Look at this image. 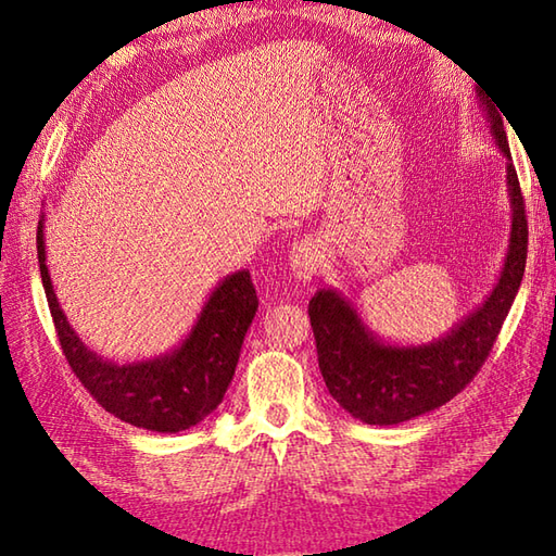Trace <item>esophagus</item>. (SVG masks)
Segmentation results:
<instances>
[{
  "label": "esophagus",
  "instance_id": "esophagus-1",
  "mask_svg": "<svg viewBox=\"0 0 556 556\" xmlns=\"http://www.w3.org/2000/svg\"><path fill=\"white\" fill-rule=\"evenodd\" d=\"M323 265V245L315 239H301L291 251V275L299 281H313Z\"/></svg>",
  "mask_w": 556,
  "mask_h": 556
}]
</instances>
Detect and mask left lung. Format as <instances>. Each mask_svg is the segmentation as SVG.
<instances>
[{
    "label": "left lung",
    "mask_w": 556,
    "mask_h": 556,
    "mask_svg": "<svg viewBox=\"0 0 556 556\" xmlns=\"http://www.w3.org/2000/svg\"><path fill=\"white\" fill-rule=\"evenodd\" d=\"M482 110L494 143L506 157L511 233L502 275L480 308L466 315L442 339L420 346H396L372 334L356 305L337 289H320L308 303L317 363L329 394L353 418L368 425L404 422L454 399L490 356L521 287L528 253L526 203L502 116L490 102H482Z\"/></svg>",
    "instance_id": "1"
}]
</instances>
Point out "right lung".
Wrapping results in <instances>:
<instances>
[{"instance_id": "1", "label": "right lung", "mask_w": 556, "mask_h": 556, "mask_svg": "<svg viewBox=\"0 0 556 556\" xmlns=\"http://www.w3.org/2000/svg\"><path fill=\"white\" fill-rule=\"evenodd\" d=\"M45 215L38 222V263L56 337L71 370L98 404L124 422L152 432H181L215 410L233 380L236 363L257 296L251 271L224 277L198 315V323L164 356L116 365L83 344L68 325L45 263Z\"/></svg>"}]
</instances>
